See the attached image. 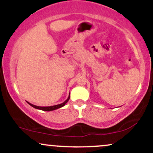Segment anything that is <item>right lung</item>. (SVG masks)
Here are the masks:
<instances>
[{"label": "right lung", "instance_id": "right-lung-1", "mask_svg": "<svg viewBox=\"0 0 153 153\" xmlns=\"http://www.w3.org/2000/svg\"><path fill=\"white\" fill-rule=\"evenodd\" d=\"M70 99V95L69 96H68V99L65 100V101H64V102L60 103V104H57V105H54V106H36V105H34V104H31L29 102H28V101H26L28 103H29L30 106H31L32 107H34V108H36V109H39V110H42V111H54V110H56L57 109V108H61V107L64 106L66 104V103L68 102V101H69Z\"/></svg>", "mask_w": 153, "mask_h": 153}]
</instances>
